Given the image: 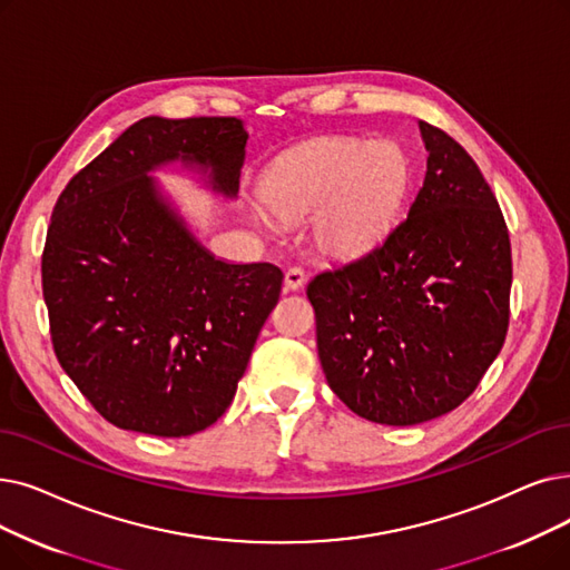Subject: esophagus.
I'll use <instances>...</instances> for the list:
<instances>
[{"mask_svg":"<svg viewBox=\"0 0 570 570\" xmlns=\"http://www.w3.org/2000/svg\"><path fill=\"white\" fill-rule=\"evenodd\" d=\"M305 284V272L301 267H288L284 275V288L286 291H298Z\"/></svg>","mask_w":570,"mask_h":570,"instance_id":"esophagus-1","label":"esophagus"}]
</instances>
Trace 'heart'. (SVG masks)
<instances>
[{"label":"heart","mask_w":570,"mask_h":570,"mask_svg":"<svg viewBox=\"0 0 570 570\" xmlns=\"http://www.w3.org/2000/svg\"><path fill=\"white\" fill-rule=\"evenodd\" d=\"M412 184V158L399 141L321 137L272 165L261 193L277 218L301 220L314 213V249L346 263L377 252L401 226ZM268 213L261 205L252 212L265 228L272 226Z\"/></svg>","instance_id":"1"}]
</instances>
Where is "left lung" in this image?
<instances>
[{
    "mask_svg": "<svg viewBox=\"0 0 570 570\" xmlns=\"http://www.w3.org/2000/svg\"><path fill=\"white\" fill-rule=\"evenodd\" d=\"M424 186L377 252L316 275L307 298L328 386L367 422L414 426L459 407L508 333L512 258L475 160L419 120Z\"/></svg>",
    "mask_w": 570,
    "mask_h": 570,
    "instance_id": "8db88e82",
    "label": "left lung"
}]
</instances>
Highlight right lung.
<instances>
[{
    "label": "right lung",
    "mask_w": 570,
    "mask_h": 570,
    "mask_svg": "<svg viewBox=\"0 0 570 570\" xmlns=\"http://www.w3.org/2000/svg\"><path fill=\"white\" fill-rule=\"evenodd\" d=\"M239 118L137 120L62 190L41 258L56 356L107 422L158 438L212 426L235 399L282 269L228 263L154 177L193 171L235 200Z\"/></svg>",
    "instance_id": "add662e5"
}]
</instances>
